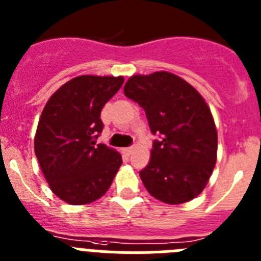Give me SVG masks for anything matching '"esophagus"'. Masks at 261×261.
I'll list each match as a JSON object with an SVG mask.
<instances>
[{"label": "esophagus", "mask_w": 261, "mask_h": 261, "mask_svg": "<svg viewBox=\"0 0 261 261\" xmlns=\"http://www.w3.org/2000/svg\"><path fill=\"white\" fill-rule=\"evenodd\" d=\"M123 152H125V154H127V156H130V154L134 152V148H133V147L125 148V149H123Z\"/></svg>", "instance_id": "1"}]
</instances>
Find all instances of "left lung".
<instances>
[{
	"label": "left lung",
	"instance_id": "left-lung-1",
	"mask_svg": "<svg viewBox=\"0 0 261 261\" xmlns=\"http://www.w3.org/2000/svg\"><path fill=\"white\" fill-rule=\"evenodd\" d=\"M123 92L145 110L152 134L161 136L139 173L147 191L174 205L196 198L217 160V130L203 96L168 71L133 75Z\"/></svg>",
	"mask_w": 261,
	"mask_h": 261
}]
</instances>
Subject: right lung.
I'll return each mask as SVG.
<instances>
[{
    "label": "right lung",
    "mask_w": 261,
    "mask_h": 261,
    "mask_svg": "<svg viewBox=\"0 0 261 261\" xmlns=\"http://www.w3.org/2000/svg\"><path fill=\"white\" fill-rule=\"evenodd\" d=\"M123 76L81 75L61 86L45 104L35 135V154L49 187L61 200L83 205L109 190L122 156L96 144L104 105Z\"/></svg>",
    "instance_id": "obj_1"
}]
</instances>
